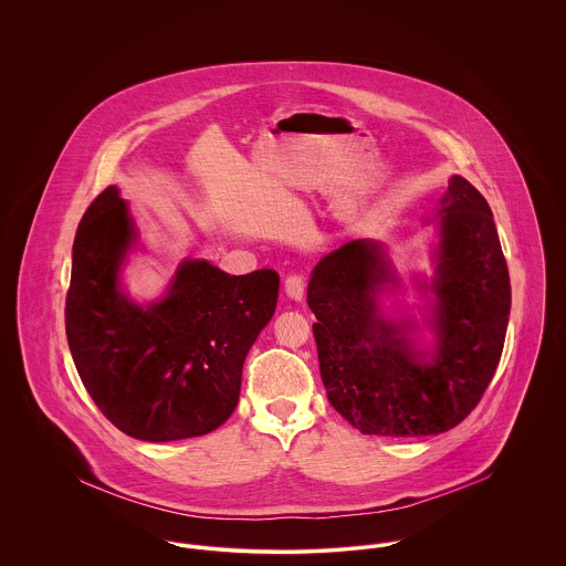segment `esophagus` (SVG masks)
Segmentation results:
<instances>
[{
	"mask_svg": "<svg viewBox=\"0 0 566 566\" xmlns=\"http://www.w3.org/2000/svg\"><path fill=\"white\" fill-rule=\"evenodd\" d=\"M285 294L292 298V301H303L305 296V276L301 274H290L285 279Z\"/></svg>",
	"mask_w": 566,
	"mask_h": 566,
	"instance_id": "1",
	"label": "esophagus"
}]
</instances>
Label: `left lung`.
<instances>
[{
	"mask_svg": "<svg viewBox=\"0 0 566 566\" xmlns=\"http://www.w3.org/2000/svg\"><path fill=\"white\" fill-rule=\"evenodd\" d=\"M440 243L422 353L407 323L381 316L377 294L399 279L377 242L355 240L314 268L307 303L328 403L370 436H436L460 424L484 397L501 359L510 274L484 196L462 176L440 200Z\"/></svg>",
	"mask_w": 566,
	"mask_h": 566,
	"instance_id": "8db88e82",
	"label": "left lung"
}]
</instances>
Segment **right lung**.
<instances>
[{
	"label": "right lung",
	"instance_id": "add662e5",
	"mask_svg": "<svg viewBox=\"0 0 566 566\" xmlns=\"http://www.w3.org/2000/svg\"><path fill=\"white\" fill-rule=\"evenodd\" d=\"M135 242L128 205L111 185L88 205L74 240L65 328L76 370L126 436H205L238 407L243 359L276 310L279 274L231 276L185 259L161 301L137 305L119 287Z\"/></svg>",
	"mask_w": 566,
	"mask_h": 566
}]
</instances>
